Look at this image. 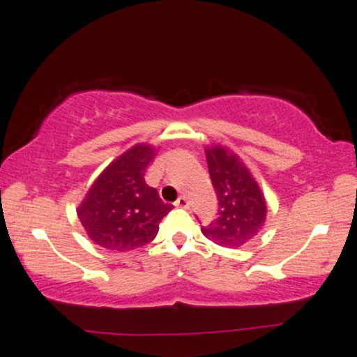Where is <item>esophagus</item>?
Masks as SVG:
<instances>
[{"label": "esophagus", "mask_w": 357, "mask_h": 357, "mask_svg": "<svg viewBox=\"0 0 357 357\" xmlns=\"http://www.w3.org/2000/svg\"><path fill=\"white\" fill-rule=\"evenodd\" d=\"M174 205L179 206V208H189V199L185 195L179 197V199L176 200V203H174Z\"/></svg>", "instance_id": "esophagus-1"}]
</instances>
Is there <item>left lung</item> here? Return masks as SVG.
<instances>
[{"instance_id":"1","label":"left lung","mask_w":357,"mask_h":357,"mask_svg":"<svg viewBox=\"0 0 357 357\" xmlns=\"http://www.w3.org/2000/svg\"><path fill=\"white\" fill-rule=\"evenodd\" d=\"M208 172L219 200V216L202 234L219 246L240 248L262 231L267 200L238 154L222 144L205 149Z\"/></svg>"}]
</instances>
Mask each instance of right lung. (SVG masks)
I'll return each mask as SVG.
<instances>
[{
	"label": "right lung",
	"instance_id": "right-lung-1",
	"mask_svg": "<svg viewBox=\"0 0 357 357\" xmlns=\"http://www.w3.org/2000/svg\"><path fill=\"white\" fill-rule=\"evenodd\" d=\"M155 146L135 144L107 165L76 209L89 238L109 251L137 250L155 238L173 205L163 203L144 181Z\"/></svg>",
	"mask_w": 357,
	"mask_h": 357
}]
</instances>
